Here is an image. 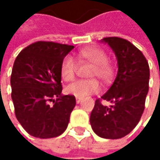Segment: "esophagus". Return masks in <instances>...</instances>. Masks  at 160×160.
<instances>
[{
	"label": "esophagus",
	"mask_w": 160,
	"mask_h": 160,
	"mask_svg": "<svg viewBox=\"0 0 160 160\" xmlns=\"http://www.w3.org/2000/svg\"><path fill=\"white\" fill-rule=\"evenodd\" d=\"M81 101H82V99L81 98H76V102H77V103L78 104V103H80L81 102Z\"/></svg>",
	"instance_id": "obj_1"
}]
</instances>
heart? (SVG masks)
Returning a JSON list of instances; mask_svg holds the SVG:
<instances>
[{
	"mask_svg": "<svg viewBox=\"0 0 160 160\" xmlns=\"http://www.w3.org/2000/svg\"><path fill=\"white\" fill-rule=\"evenodd\" d=\"M80 61H85L92 64L88 73V77H98L102 83L111 82L115 76V68L108 60V54L98 47H85L77 53ZM77 74V64L71 56H66L60 64V76L65 82H71L75 79ZM101 86L95 79L79 80L69 84L66 92L77 98H85L87 96L98 93Z\"/></svg>",
	"mask_w": 160,
	"mask_h": 160,
	"instance_id": "b5f03b06",
	"label": "heart"
}]
</instances>
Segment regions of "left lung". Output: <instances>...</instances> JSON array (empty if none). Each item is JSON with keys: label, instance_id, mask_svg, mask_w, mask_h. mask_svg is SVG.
I'll list each match as a JSON object with an SVG mask.
<instances>
[{"label": "left lung", "instance_id": "left-lung-1", "mask_svg": "<svg viewBox=\"0 0 160 160\" xmlns=\"http://www.w3.org/2000/svg\"><path fill=\"white\" fill-rule=\"evenodd\" d=\"M117 56L118 71L113 84L101 99L95 101L90 123L97 135L105 139H119L136 126L145 108L149 91L150 68L142 52L129 41L106 37ZM102 100L110 101L109 107Z\"/></svg>", "mask_w": 160, "mask_h": 160}]
</instances>
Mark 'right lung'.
Masks as SVG:
<instances>
[{
  "label": "right lung",
  "mask_w": 160,
  "mask_h": 160,
  "mask_svg": "<svg viewBox=\"0 0 160 160\" xmlns=\"http://www.w3.org/2000/svg\"><path fill=\"white\" fill-rule=\"evenodd\" d=\"M73 48L39 41L16 58L10 77L11 98L17 119L32 136L57 137L68 127L76 98L61 94L60 64Z\"/></svg>",
  "instance_id": "obj_1"
}]
</instances>
